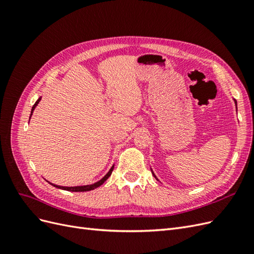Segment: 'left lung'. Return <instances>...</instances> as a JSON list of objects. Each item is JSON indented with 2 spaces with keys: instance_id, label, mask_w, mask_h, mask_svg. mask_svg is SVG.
<instances>
[{
  "instance_id": "obj_1",
  "label": "left lung",
  "mask_w": 254,
  "mask_h": 254,
  "mask_svg": "<svg viewBox=\"0 0 254 254\" xmlns=\"http://www.w3.org/2000/svg\"><path fill=\"white\" fill-rule=\"evenodd\" d=\"M235 104H236V102H235ZM236 108H237V107H236ZM152 175H153V176H155V174H153V173H152ZM155 177H156V176H155Z\"/></svg>"
}]
</instances>
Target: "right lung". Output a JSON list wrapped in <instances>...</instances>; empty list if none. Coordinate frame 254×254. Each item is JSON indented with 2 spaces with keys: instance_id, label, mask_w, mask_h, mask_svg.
I'll list each match as a JSON object with an SVG mask.
<instances>
[{
  "instance_id": "add662e5",
  "label": "right lung",
  "mask_w": 254,
  "mask_h": 254,
  "mask_svg": "<svg viewBox=\"0 0 254 254\" xmlns=\"http://www.w3.org/2000/svg\"><path fill=\"white\" fill-rule=\"evenodd\" d=\"M40 99L41 98H39L38 99V101L35 103V105H34V107H33V109H32V113H33V111H34V109H35V107L38 105V103L40 102ZM113 167L114 166H112L111 168H110V171L108 172V174H107L103 179H101L99 180L98 182H96V183H94V184H91V186H83V187H71V188H67V187H60V186H56V184H53V183H51L53 187H55V188H57V189H61V190H68V191H88V190H94V189H96V188H98L99 186H102V184L109 178V177L111 176V174H112V171H113Z\"/></svg>"
}]
</instances>
